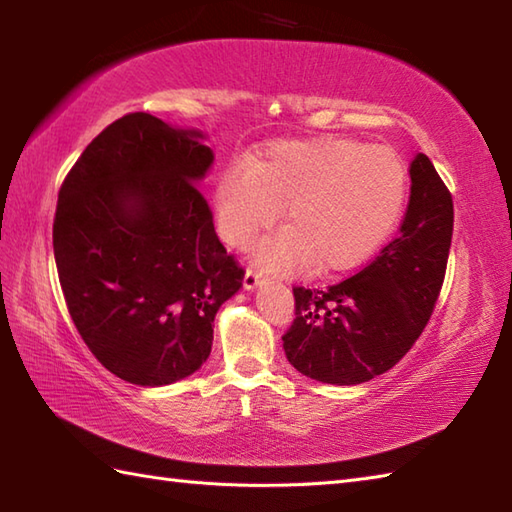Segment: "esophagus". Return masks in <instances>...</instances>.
Masks as SVG:
<instances>
[{"mask_svg":"<svg viewBox=\"0 0 512 512\" xmlns=\"http://www.w3.org/2000/svg\"><path fill=\"white\" fill-rule=\"evenodd\" d=\"M262 281H264V275L259 273V270H255V268H248L246 270V275H244V288L246 290L257 288L259 284H262Z\"/></svg>","mask_w":512,"mask_h":512,"instance_id":"esophagus-1","label":"esophagus"}]
</instances>
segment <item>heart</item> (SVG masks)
Returning <instances> with one entry per match:
<instances>
[{"mask_svg":"<svg viewBox=\"0 0 512 512\" xmlns=\"http://www.w3.org/2000/svg\"><path fill=\"white\" fill-rule=\"evenodd\" d=\"M407 193V169L394 149L354 138L279 140L235 160L213 189L215 224L226 244L248 246L284 206L286 228L264 239L257 259L290 273L350 270L394 228Z\"/></svg>","mask_w":512,"mask_h":512,"instance_id":"heart-1","label":"heart"}]
</instances>
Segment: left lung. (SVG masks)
<instances>
[{"label": "left lung", "mask_w": 512, "mask_h": 512, "mask_svg": "<svg viewBox=\"0 0 512 512\" xmlns=\"http://www.w3.org/2000/svg\"><path fill=\"white\" fill-rule=\"evenodd\" d=\"M398 237L356 275L325 290L292 288L295 321L284 339L301 374L358 385L385 374L418 341L436 308L453 235V198L433 162L418 154Z\"/></svg>", "instance_id": "8db88e82"}]
</instances>
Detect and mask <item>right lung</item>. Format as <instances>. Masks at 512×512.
Segmentation results:
<instances>
[{
  "instance_id": "1",
  "label": "right lung",
  "mask_w": 512,
  "mask_h": 512,
  "mask_svg": "<svg viewBox=\"0 0 512 512\" xmlns=\"http://www.w3.org/2000/svg\"><path fill=\"white\" fill-rule=\"evenodd\" d=\"M200 136L125 114L59 189L52 246L65 306L99 363L132 385L200 369L215 312L244 281L195 184L213 162Z\"/></svg>"
}]
</instances>
